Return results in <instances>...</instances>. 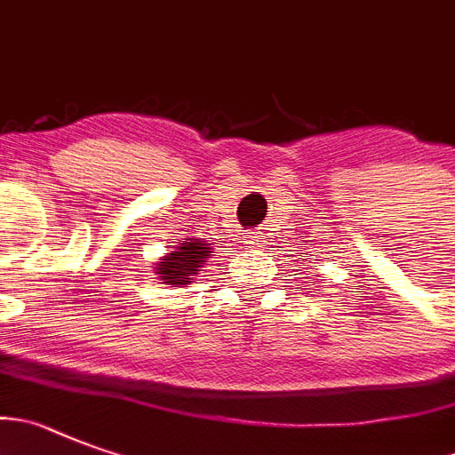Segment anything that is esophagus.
Segmentation results:
<instances>
[{
	"mask_svg": "<svg viewBox=\"0 0 455 455\" xmlns=\"http://www.w3.org/2000/svg\"><path fill=\"white\" fill-rule=\"evenodd\" d=\"M245 243H250V245H257V236H250V239L245 241Z\"/></svg>",
	"mask_w": 455,
	"mask_h": 455,
	"instance_id": "esophagus-1",
	"label": "esophagus"
}]
</instances>
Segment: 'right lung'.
I'll return each mask as SVG.
<instances>
[{
  "mask_svg": "<svg viewBox=\"0 0 455 455\" xmlns=\"http://www.w3.org/2000/svg\"><path fill=\"white\" fill-rule=\"evenodd\" d=\"M207 257L210 248H205V243H200L198 239H187L156 266V273L164 279V284H187L191 275L198 270V264H203Z\"/></svg>",
  "mask_w": 455,
  "mask_h": 455,
  "instance_id": "1",
  "label": "right lung"
}]
</instances>
